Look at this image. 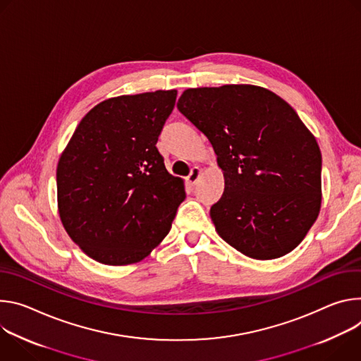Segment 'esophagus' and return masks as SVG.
<instances>
[{
  "instance_id": "1",
  "label": "esophagus",
  "mask_w": 361,
  "mask_h": 361,
  "mask_svg": "<svg viewBox=\"0 0 361 361\" xmlns=\"http://www.w3.org/2000/svg\"><path fill=\"white\" fill-rule=\"evenodd\" d=\"M199 176H201V169H199V168H192V171H190L189 176L186 178V182H188V185L193 186V185L197 182Z\"/></svg>"
}]
</instances>
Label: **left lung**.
Returning a JSON list of instances; mask_svg holds the SVG:
<instances>
[{"mask_svg": "<svg viewBox=\"0 0 361 361\" xmlns=\"http://www.w3.org/2000/svg\"><path fill=\"white\" fill-rule=\"evenodd\" d=\"M178 109L208 137L224 172L211 208L219 236L254 259L297 248L322 208V152L295 110L252 85L188 89Z\"/></svg>", "mask_w": 361, "mask_h": 361, "instance_id": "obj_1", "label": "left lung"}]
</instances>
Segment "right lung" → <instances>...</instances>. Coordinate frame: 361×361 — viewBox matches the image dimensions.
<instances>
[{
    "label": "right lung",
    "mask_w": 361,
    "mask_h": 361,
    "mask_svg": "<svg viewBox=\"0 0 361 361\" xmlns=\"http://www.w3.org/2000/svg\"><path fill=\"white\" fill-rule=\"evenodd\" d=\"M176 94L157 90L99 103L60 156V219L97 262H139L171 231L185 186L166 171L156 143Z\"/></svg>",
    "instance_id": "add662e5"
}]
</instances>
